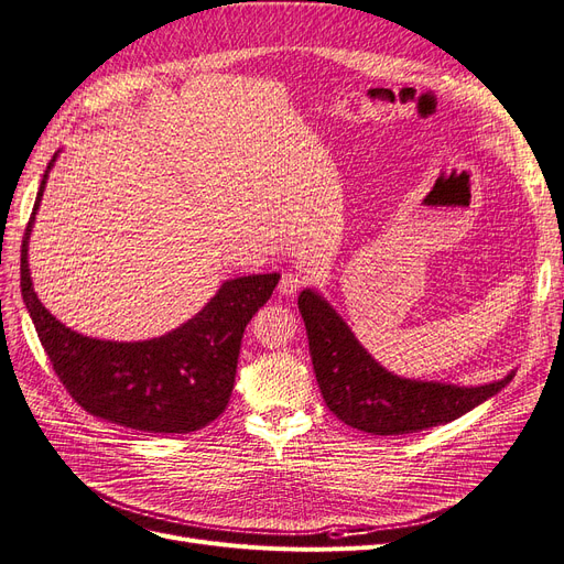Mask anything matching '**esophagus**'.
<instances>
[{
	"instance_id": "34e87169",
	"label": "esophagus",
	"mask_w": 564,
	"mask_h": 564,
	"mask_svg": "<svg viewBox=\"0 0 564 564\" xmlns=\"http://www.w3.org/2000/svg\"><path fill=\"white\" fill-rule=\"evenodd\" d=\"M303 284H305V278H303L301 273H294V270H291V273H284V275H282L278 289H280L282 296H291V294H296V291H299Z\"/></svg>"
}]
</instances>
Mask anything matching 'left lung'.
I'll list each match as a JSON object with an SVG mask.
<instances>
[{"label":"left lung","mask_w":564,"mask_h":564,"mask_svg":"<svg viewBox=\"0 0 564 564\" xmlns=\"http://www.w3.org/2000/svg\"><path fill=\"white\" fill-rule=\"evenodd\" d=\"M299 310L328 411L359 432L399 436L453 422L501 392L516 376L511 371L476 387L401 378L366 352L352 328L315 289L301 291Z\"/></svg>","instance_id":"left-lung-1"}]
</instances>
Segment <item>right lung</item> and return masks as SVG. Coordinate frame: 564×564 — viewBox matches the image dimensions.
Segmentation results:
<instances>
[{
	"mask_svg": "<svg viewBox=\"0 0 564 564\" xmlns=\"http://www.w3.org/2000/svg\"><path fill=\"white\" fill-rule=\"evenodd\" d=\"M61 153V151H57ZM51 159L21 249V291L53 371L86 413L147 434H188L228 405L245 326L270 299L278 273L226 280L198 315L165 336L119 343L72 332L36 299L28 247Z\"/></svg>",
	"mask_w": 564,
	"mask_h": 564,
	"instance_id": "1",
	"label": "right lung"
}]
</instances>
